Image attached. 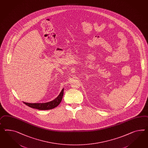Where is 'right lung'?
<instances>
[{
	"label": "right lung",
	"instance_id": "right-lung-1",
	"mask_svg": "<svg viewBox=\"0 0 148 148\" xmlns=\"http://www.w3.org/2000/svg\"><path fill=\"white\" fill-rule=\"evenodd\" d=\"M64 88L62 89L61 93L53 101L46 103H28V102H23V103L26 105L27 106H29L31 108H35L39 110H51L57 107L61 103L62 99L63 96Z\"/></svg>",
	"mask_w": 148,
	"mask_h": 148
}]
</instances>
